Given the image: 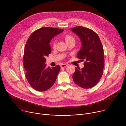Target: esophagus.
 <instances>
[{
    "label": "esophagus",
    "mask_w": 126,
    "mask_h": 126,
    "mask_svg": "<svg viewBox=\"0 0 126 126\" xmlns=\"http://www.w3.org/2000/svg\"><path fill=\"white\" fill-rule=\"evenodd\" d=\"M68 65V64H62L61 65V68H65V67L67 66Z\"/></svg>",
    "instance_id": "obj_1"
}]
</instances>
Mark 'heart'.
Wrapping results in <instances>:
<instances>
[{
  "instance_id": "b5f03b06",
  "label": "heart",
  "mask_w": 126,
  "mask_h": 126,
  "mask_svg": "<svg viewBox=\"0 0 126 126\" xmlns=\"http://www.w3.org/2000/svg\"><path fill=\"white\" fill-rule=\"evenodd\" d=\"M63 38L64 39V40H65L66 42L68 44V43L72 41H75L74 40V38L73 36H72L71 35H68V34H66V35H64L63 36ZM52 44L54 46H55V41H53L52 42Z\"/></svg>"
}]
</instances>
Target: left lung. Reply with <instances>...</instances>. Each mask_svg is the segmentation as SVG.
Returning <instances> with one entry per match:
<instances>
[{
    "label": "left lung",
    "mask_w": 126,
    "mask_h": 126,
    "mask_svg": "<svg viewBox=\"0 0 126 126\" xmlns=\"http://www.w3.org/2000/svg\"><path fill=\"white\" fill-rule=\"evenodd\" d=\"M71 29L81 41L82 47L77 57L85 61L83 68H76L73 81L81 88H91L99 82L103 75L104 58L102 43L96 33L90 29L77 26Z\"/></svg>",
    "instance_id": "obj_1"
}]
</instances>
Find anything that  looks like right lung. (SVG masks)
Instances as JSON below:
<instances>
[{
	"label": "right lung",
	"mask_w": 126,
	"mask_h": 126,
	"mask_svg": "<svg viewBox=\"0 0 126 126\" xmlns=\"http://www.w3.org/2000/svg\"><path fill=\"white\" fill-rule=\"evenodd\" d=\"M63 31L56 28L42 27L34 31L27 41L23 63L26 79L35 90H47L57 79L60 66L47 67L45 57L51 52L49 43L52 39Z\"/></svg>",
	"instance_id": "right-lung-1"
}]
</instances>
